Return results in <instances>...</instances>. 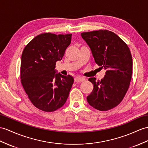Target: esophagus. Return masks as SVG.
<instances>
[{"label": "esophagus", "mask_w": 148, "mask_h": 148, "mask_svg": "<svg viewBox=\"0 0 148 148\" xmlns=\"http://www.w3.org/2000/svg\"><path fill=\"white\" fill-rule=\"evenodd\" d=\"M85 80V79L84 78L82 77H76L75 78V82L78 83V82H83Z\"/></svg>", "instance_id": "1"}]
</instances>
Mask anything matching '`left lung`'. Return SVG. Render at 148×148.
I'll list each match as a JSON object with an SVG mask.
<instances>
[{
  "mask_svg": "<svg viewBox=\"0 0 148 148\" xmlns=\"http://www.w3.org/2000/svg\"><path fill=\"white\" fill-rule=\"evenodd\" d=\"M90 48L95 63L106 70L101 80L90 78L93 90L86 100L95 109L106 111L121 103L129 88L132 58L129 47L114 32L99 30L81 33Z\"/></svg>",
  "mask_w": 148,
  "mask_h": 148,
  "instance_id": "left-lung-1",
  "label": "left lung"
}]
</instances>
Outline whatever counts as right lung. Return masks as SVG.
<instances>
[{
    "label": "right lung",
    "instance_id": "1",
    "mask_svg": "<svg viewBox=\"0 0 148 148\" xmlns=\"http://www.w3.org/2000/svg\"><path fill=\"white\" fill-rule=\"evenodd\" d=\"M71 34H41L25 47L21 56V84L33 105L53 112L65 103L74 82L73 77L57 73L61 61L70 45Z\"/></svg>",
    "mask_w": 148,
    "mask_h": 148
}]
</instances>
